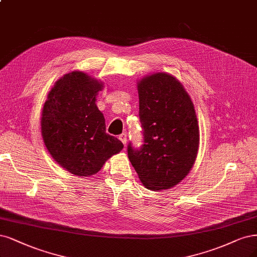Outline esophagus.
Segmentation results:
<instances>
[{"label": "esophagus", "mask_w": 257, "mask_h": 257, "mask_svg": "<svg viewBox=\"0 0 257 257\" xmlns=\"http://www.w3.org/2000/svg\"><path fill=\"white\" fill-rule=\"evenodd\" d=\"M119 139L122 141V144L124 145V147L126 146V143H127V137H126V134H121L119 136Z\"/></svg>", "instance_id": "esophagus-1"}]
</instances>
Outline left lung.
<instances>
[{"instance_id":"obj_1","label":"left lung","mask_w":257,"mask_h":257,"mask_svg":"<svg viewBox=\"0 0 257 257\" xmlns=\"http://www.w3.org/2000/svg\"><path fill=\"white\" fill-rule=\"evenodd\" d=\"M144 145L127 146L130 162L148 189H169L196 162L200 134L189 94L174 76L158 72L137 83Z\"/></svg>"}]
</instances>
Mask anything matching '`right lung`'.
<instances>
[{"label":"right lung","instance_id":"1","mask_svg":"<svg viewBox=\"0 0 257 257\" xmlns=\"http://www.w3.org/2000/svg\"><path fill=\"white\" fill-rule=\"evenodd\" d=\"M103 83L81 71L65 74L43 105L41 135L54 161L70 173L93 175L123 144L106 133L95 98Z\"/></svg>","mask_w":257,"mask_h":257}]
</instances>
